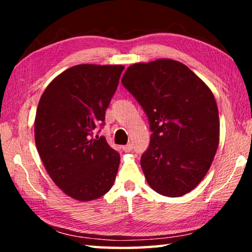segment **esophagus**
Wrapping results in <instances>:
<instances>
[{
	"label": "esophagus",
	"instance_id": "esophagus-1",
	"mask_svg": "<svg viewBox=\"0 0 252 252\" xmlns=\"http://www.w3.org/2000/svg\"><path fill=\"white\" fill-rule=\"evenodd\" d=\"M122 149H123V151H125V152H130L132 149H133V144L129 143V144H126V146H123Z\"/></svg>",
	"mask_w": 252,
	"mask_h": 252
}]
</instances>
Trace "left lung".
Wrapping results in <instances>:
<instances>
[{"mask_svg":"<svg viewBox=\"0 0 252 252\" xmlns=\"http://www.w3.org/2000/svg\"><path fill=\"white\" fill-rule=\"evenodd\" d=\"M121 82L150 122V144L140 161L148 185L165 197L190 192L219 146V112L211 90L187 65L170 59L132 64Z\"/></svg>","mask_w":252,"mask_h":252,"instance_id":"1","label":"left lung"}]
</instances>
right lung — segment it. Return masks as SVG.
<instances>
[{
	"mask_svg": "<svg viewBox=\"0 0 252 252\" xmlns=\"http://www.w3.org/2000/svg\"><path fill=\"white\" fill-rule=\"evenodd\" d=\"M123 65L79 64L59 74L42 94L34 121L37 152L53 182L79 201L102 197L116 180L120 156L104 136V125Z\"/></svg>",
	"mask_w": 252,
	"mask_h": 252,
	"instance_id": "obj_1",
	"label": "right lung"
}]
</instances>
